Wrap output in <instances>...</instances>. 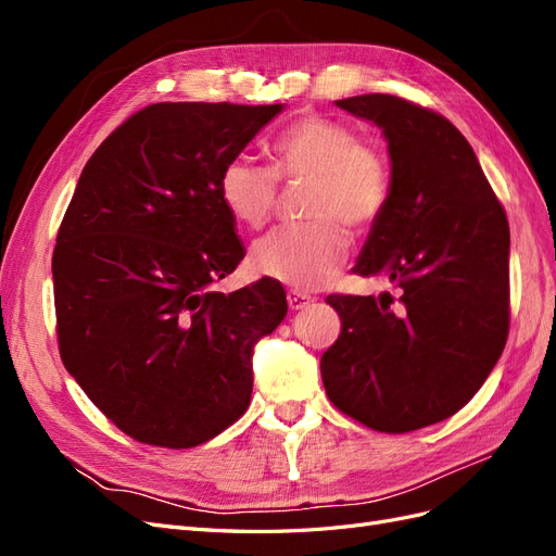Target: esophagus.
<instances>
[{
  "label": "esophagus",
  "mask_w": 556,
  "mask_h": 556,
  "mask_svg": "<svg viewBox=\"0 0 556 556\" xmlns=\"http://www.w3.org/2000/svg\"><path fill=\"white\" fill-rule=\"evenodd\" d=\"M311 301H313V296H308L304 292H296V290L288 292V304H290L292 311H304L311 304Z\"/></svg>",
  "instance_id": "obj_1"
}]
</instances>
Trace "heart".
<instances>
[{"instance_id": "heart-1", "label": "heart", "mask_w": 556, "mask_h": 556, "mask_svg": "<svg viewBox=\"0 0 556 556\" xmlns=\"http://www.w3.org/2000/svg\"><path fill=\"white\" fill-rule=\"evenodd\" d=\"M274 166L239 155L223 166L220 199L233 220L257 229L271 217L278 178L308 180L306 223L285 225L250 252L257 274L296 290H315L339 271L350 252L343 225H374L392 190L390 162L359 131L331 117H301L271 143Z\"/></svg>"}]
</instances>
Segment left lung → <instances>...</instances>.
Listing matches in <instances>:
<instances>
[{
  "label": "left lung",
  "instance_id": "left-lung-1",
  "mask_svg": "<svg viewBox=\"0 0 556 556\" xmlns=\"http://www.w3.org/2000/svg\"><path fill=\"white\" fill-rule=\"evenodd\" d=\"M336 106L384 134L392 190L352 271L387 278L399 296H327L343 327L319 371L336 408L406 433L464 408L506 348L508 217L443 115L392 94Z\"/></svg>",
  "mask_w": 556,
  "mask_h": 556
}]
</instances>
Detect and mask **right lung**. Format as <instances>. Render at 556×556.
<instances>
[{"mask_svg": "<svg viewBox=\"0 0 556 556\" xmlns=\"http://www.w3.org/2000/svg\"><path fill=\"white\" fill-rule=\"evenodd\" d=\"M282 109L146 106L78 178L53 252L60 357L134 441L194 447L248 408L252 350L288 301L271 278L211 290L245 255L217 182Z\"/></svg>", "mask_w": 556, "mask_h": 556, "instance_id": "right-lung-1", "label": "right lung"}]
</instances>
